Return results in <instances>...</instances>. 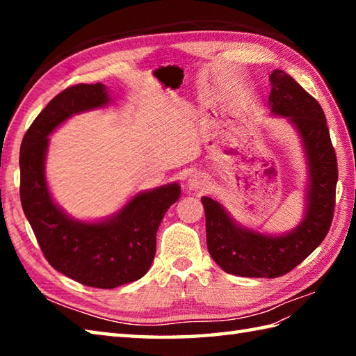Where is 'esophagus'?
Segmentation results:
<instances>
[{"mask_svg": "<svg viewBox=\"0 0 356 356\" xmlns=\"http://www.w3.org/2000/svg\"><path fill=\"white\" fill-rule=\"evenodd\" d=\"M207 185H208L207 176H205V174H203V172H199V171L191 172L190 177H188V180H186L188 190H191V191L205 190Z\"/></svg>", "mask_w": 356, "mask_h": 356, "instance_id": "obj_1", "label": "esophagus"}]
</instances>
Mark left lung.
<instances>
[{"mask_svg": "<svg viewBox=\"0 0 356 356\" xmlns=\"http://www.w3.org/2000/svg\"><path fill=\"white\" fill-rule=\"evenodd\" d=\"M270 115L297 130L307 163L305 214L289 232L263 234L237 223L214 199L202 197L209 255L225 272L275 278L292 270L327 236L335 208L337 156L321 105L283 70L270 73Z\"/></svg>", "mask_w": 356, "mask_h": 356, "instance_id": "obj_1", "label": "left lung"}]
</instances>
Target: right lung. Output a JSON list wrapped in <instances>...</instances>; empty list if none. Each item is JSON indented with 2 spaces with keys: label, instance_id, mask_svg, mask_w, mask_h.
Segmentation results:
<instances>
[{
  "label": "right lung",
  "instance_id": "obj_1",
  "mask_svg": "<svg viewBox=\"0 0 356 356\" xmlns=\"http://www.w3.org/2000/svg\"><path fill=\"white\" fill-rule=\"evenodd\" d=\"M110 101L101 82L65 88L33 120L19 151L21 205L44 257L61 274L99 289L147 274L156 254L159 225L180 197L177 182L142 191L97 222L78 220L56 205L45 179L49 136L69 118L107 107Z\"/></svg>",
  "mask_w": 356,
  "mask_h": 356
}]
</instances>
